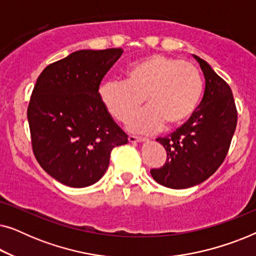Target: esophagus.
Listing matches in <instances>:
<instances>
[{"label": "esophagus", "mask_w": 256, "mask_h": 256, "mask_svg": "<svg viewBox=\"0 0 256 256\" xmlns=\"http://www.w3.org/2000/svg\"><path fill=\"white\" fill-rule=\"evenodd\" d=\"M128 141L130 142V143H136V142H144V141H146V138H138V136H129L128 138Z\"/></svg>", "instance_id": "1"}]
</instances>
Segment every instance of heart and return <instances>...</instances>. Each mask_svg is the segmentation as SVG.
<instances>
[{"mask_svg":"<svg viewBox=\"0 0 256 256\" xmlns=\"http://www.w3.org/2000/svg\"><path fill=\"white\" fill-rule=\"evenodd\" d=\"M202 76L182 59L154 54L127 68L124 82L108 80L98 90L100 102L118 121H126L144 102L148 108L128 120L132 132L149 134L163 127H180L200 104Z\"/></svg>","mask_w":256,"mask_h":256,"instance_id":"obj_1","label":"heart"}]
</instances>
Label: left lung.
Returning a JSON list of instances; mask_svg holds the SVG:
<instances>
[{"label":"left lung","mask_w":256,"mask_h":256,"mask_svg":"<svg viewBox=\"0 0 256 256\" xmlns=\"http://www.w3.org/2000/svg\"><path fill=\"white\" fill-rule=\"evenodd\" d=\"M205 76L200 104L186 124L156 140L166 150L163 166L152 169L157 183L170 188L200 184L218 170L228 152L238 112L232 90L205 60L194 56Z\"/></svg>","instance_id":"left-lung-1"}]
</instances>
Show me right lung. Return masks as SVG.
Wrapping results in <instances>:
<instances>
[{
  "label": "right lung",
  "mask_w": 256,
  "mask_h": 256,
  "mask_svg": "<svg viewBox=\"0 0 256 256\" xmlns=\"http://www.w3.org/2000/svg\"><path fill=\"white\" fill-rule=\"evenodd\" d=\"M122 48L80 50L46 66L28 106L31 144L40 166L71 188L96 183L110 152L128 136L100 102L101 80Z\"/></svg>",
  "instance_id": "1"
}]
</instances>
